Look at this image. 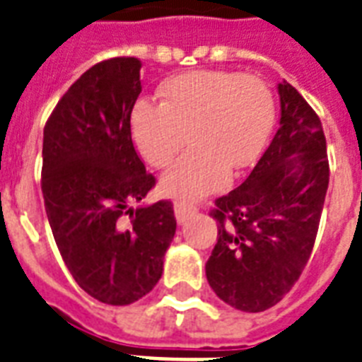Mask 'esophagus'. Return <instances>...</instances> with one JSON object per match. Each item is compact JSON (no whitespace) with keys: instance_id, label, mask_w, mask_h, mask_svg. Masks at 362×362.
I'll list each match as a JSON object with an SVG mask.
<instances>
[{"instance_id":"esophagus-1","label":"esophagus","mask_w":362,"mask_h":362,"mask_svg":"<svg viewBox=\"0 0 362 362\" xmlns=\"http://www.w3.org/2000/svg\"><path fill=\"white\" fill-rule=\"evenodd\" d=\"M173 211H175V219H177L179 225H183L185 221L189 219L190 215H194L196 207L189 206V204H183V202H175V206H173Z\"/></svg>"}]
</instances>
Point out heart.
<instances>
[{
	"mask_svg": "<svg viewBox=\"0 0 362 362\" xmlns=\"http://www.w3.org/2000/svg\"><path fill=\"white\" fill-rule=\"evenodd\" d=\"M162 103L139 100L130 115L132 139L153 168H164L168 196L196 200L225 189L230 170L251 166L270 137L276 105L264 81L255 75L192 71L160 86Z\"/></svg>",
	"mask_w": 362,
	"mask_h": 362,
	"instance_id": "b5f03b06",
	"label": "heart"
}]
</instances>
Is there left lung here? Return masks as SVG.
<instances>
[{
	"label": "left lung",
	"instance_id": "8db88e82",
	"mask_svg": "<svg viewBox=\"0 0 362 362\" xmlns=\"http://www.w3.org/2000/svg\"><path fill=\"white\" fill-rule=\"evenodd\" d=\"M276 136L238 189L215 200L217 243L206 262L215 295L257 313L293 288L312 255L329 189L327 139L317 113L287 81L277 85Z\"/></svg>",
	"mask_w": 362,
	"mask_h": 362
}]
</instances>
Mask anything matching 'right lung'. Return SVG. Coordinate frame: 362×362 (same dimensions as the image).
<instances>
[{"label":"right lung","mask_w":362,"mask_h":362,"mask_svg":"<svg viewBox=\"0 0 362 362\" xmlns=\"http://www.w3.org/2000/svg\"><path fill=\"white\" fill-rule=\"evenodd\" d=\"M139 69L132 56L92 66L43 132L41 190L58 251L77 285L111 306L153 291L177 226L172 202L134 207L155 187L130 132Z\"/></svg>","instance_id":"obj_1"}]
</instances>
